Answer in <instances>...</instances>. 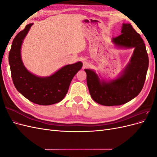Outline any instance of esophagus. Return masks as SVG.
I'll list each match as a JSON object with an SVG mask.
<instances>
[{
    "label": "esophagus",
    "instance_id": "1",
    "mask_svg": "<svg viewBox=\"0 0 157 157\" xmlns=\"http://www.w3.org/2000/svg\"><path fill=\"white\" fill-rule=\"evenodd\" d=\"M90 66V63H88L86 61H83V67L84 68H87Z\"/></svg>",
    "mask_w": 157,
    "mask_h": 157
}]
</instances>
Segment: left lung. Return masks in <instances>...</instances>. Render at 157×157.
I'll list each match as a JSON object with an SVG mask.
<instances>
[{"label": "left lung", "mask_w": 157, "mask_h": 157, "mask_svg": "<svg viewBox=\"0 0 157 157\" xmlns=\"http://www.w3.org/2000/svg\"><path fill=\"white\" fill-rule=\"evenodd\" d=\"M121 33L113 38L114 44L119 48H134V50L119 77L106 82L100 80L95 71L84 69L90 96L102 105H121L130 101L140 93L146 78L149 58L143 39L129 23H123Z\"/></svg>", "instance_id": "left-lung-1"}]
</instances>
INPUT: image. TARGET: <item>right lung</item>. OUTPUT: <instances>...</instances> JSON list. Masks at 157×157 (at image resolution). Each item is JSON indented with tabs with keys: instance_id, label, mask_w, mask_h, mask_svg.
<instances>
[{
	"instance_id": "1",
	"label": "right lung",
	"mask_w": 157,
	"mask_h": 157,
	"mask_svg": "<svg viewBox=\"0 0 157 157\" xmlns=\"http://www.w3.org/2000/svg\"><path fill=\"white\" fill-rule=\"evenodd\" d=\"M33 23H29L14 38L9 52L12 78L17 91L33 103L50 105L61 101L67 94L74 76L82 68V63L65 65L47 77L32 74L23 65L21 48L23 39Z\"/></svg>"
}]
</instances>
